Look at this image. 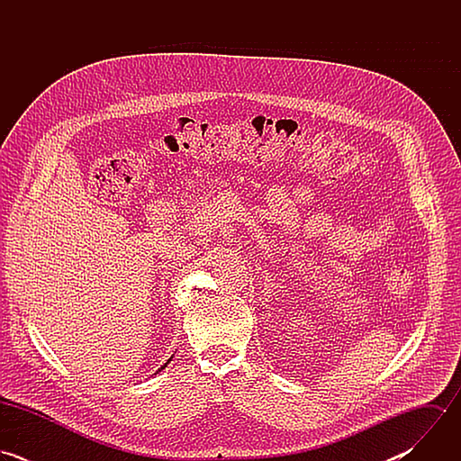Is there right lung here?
I'll use <instances>...</instances> for the list:
<instances>
[{
	"label": "right lung",
	"instance_id": "right-lung-1",
	"mask_svg": "<svg viewBox=\"0 0 461 461\" xmlns=\"http://www.w3.org/2000/svg\"><path fill=\"white\" fill-rule=\"evenodd\" d=\"M171 359H173V356H171V357H169V359H167V361H166V363H164V365H162V366L157 370V374H158V372H162V370H164V368L169 365V361H171Z\"/></svg>",
	"mask_w": 461,
	"mask_h": 461
}]
</instances>
